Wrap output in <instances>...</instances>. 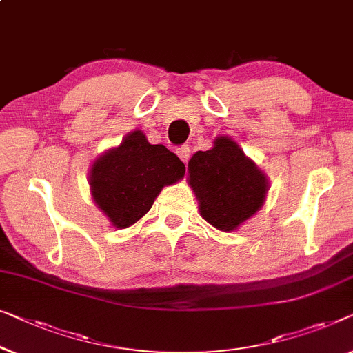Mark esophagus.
I'll list each match as a JSON object with an SVG mask.
<instances>
[{"label":"esophagus","mask_w":353,"mask_h":353,"mask_svg":"<svg viewBox=\"0 0 353 353\" xmlns=\"http://www.w3.org/2000/svg\"><path fill=\"white\" fill-rule=\"evenodd\" d=\"M176 154H178V157H180V159L186 164V162L189 161V157H191V150H189L188 145L180 146V148H178V150H176Z\"/></svg>","instance_id":"obj_1"}]
</instances>
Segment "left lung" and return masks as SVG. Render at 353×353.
I'll return each mask as SVG.
<instances>
[{"label": "left lung", "mask_w": 353, "mask_h": 353, "mask_svg": "<svg viewBox=\"0 0 353 353\" xmlns=\"http://www.w3.org/2000/svg\"><path fill=\"white\" fill-rule=\"evenodd\" d=\"M189 185L201 202L203 219L221 231H234L261 208L268 180L236 141L214 140L208 151H197L188 164Z\"/></svg>", "instance_id": "1"}]
</instances>
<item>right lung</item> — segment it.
<instances>
[{
	"instance_id": "obj_1",
	"label": "right lung",
	"mask_w": 353,
	"mask_h": 353,
	"mask_svg": "<svg viewBox=\"0 0 353 353\" xmlns=\"http://www.w3.org/2000/svg\"><path fill=\"white\" fill-rule=\"evenodd\" d=\"M180 157L150 145L140 130L101 156L90 170L92 196L116 228L124 229L150 212L161 189L185 175Z\"/></svg>"
}]
</instances>
